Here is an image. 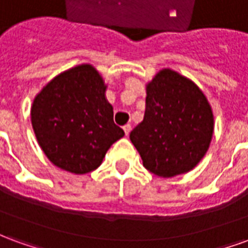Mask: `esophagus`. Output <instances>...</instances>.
<instances>
[{
  "label": "esophagus",
  "instance_id": "34e87169",
  "mask_svg": "<svg viewBox=\"0 0 248 248\" xmlns=\"http://www.w3.org/2000/svg\"><path fill=\"white\" fill-rule=\"evenodd\" d=\"M124 134L126 135H129L130 134V131H131V124H124Z\"/></svg>",
  "mask_w": 248,
  "mask_h": 248
}]
</instances>
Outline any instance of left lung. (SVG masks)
Listing matches in <instances>:
<instances>
[{
  "label": "left lung",
  "instance_id": "8db88e82",
  "mask_svg": "<svg viewBox=\"0 0 248 248\" xmlns=\"http://www.w3.org/2000/svg\"><path fill=\"white\" fill-rule=\"evenodd\" d=\"M213 134L211 105L191 79L166 67L146 83L145 117L130 140L149 171L162 178L191 171Z\"/></svg>",
  "mask_w": 248,
  "mask_h": 248
}]
</instances>
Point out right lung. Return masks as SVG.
Segmentation results:
<instances>
[{
  "label": "right lung",
  "instance_id": "obj_1",
  "mask_svg": "<svg viewBox=\"0 0 248 248\" xmlns=\"http://www.w3.org/2000/svg\"><path fill=\"white\" fill-rule=\"evenodd\" d=\"M108 85L90 63L62 71L35 95L30 117L47 159L65 171L86 174L101 166L114 142L124 135L114 124Z\"/></svg>",
  "mask_w": 248,
  "mask_h": 248
}]
</instances>
